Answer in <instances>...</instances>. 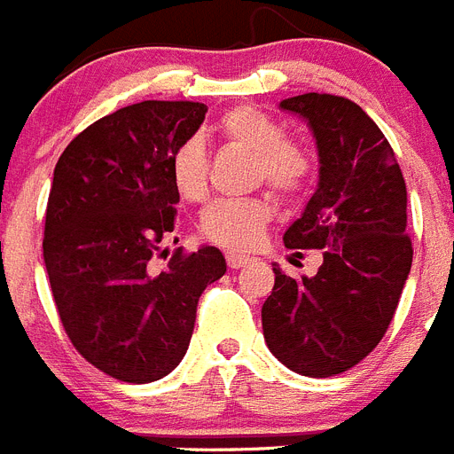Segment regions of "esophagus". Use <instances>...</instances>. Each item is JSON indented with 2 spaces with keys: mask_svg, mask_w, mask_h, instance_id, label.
Returning <instances> with one entry per match:
<instances>
[{
  "mask_svg": "<svg viewBox=\"0 0 454 454\" xmlns=\"http://www.w3.org/2000/svg\"><path fill=\"white\" fill-rule=\"evenodd\" d=\"M226 262L231 270H239V267L249 265V258L247 255H238V254H228L226 255Z\"/></svg>",
  "mask_w": 454,
  "mask_h": 454,
  "instance_id": "1",
  "label": "esophagus"
}]
</instances>
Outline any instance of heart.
I'll use <instances>...</instances> for the list:
<instances>
[{
    "mask_svg": "<svg viewBox=\"0 0 454 454\" xmlns=\"http://www.w3.org/2000/svg\"><path fill=\"white\" fill-rule=\"evenodd\" d=\"M219 134L228 144L251 153L255 180H265L278 194H294L310 176V160L274 118L254 107L231 109L219 121ZM168 178L187 203L207 196V153L200 137H187L168 157ZM274 207L267 199H223L207 205L200 215V235L207 242L232 251L251 254L262 242Z\"/></svg>",
    "mask_w": 454,
    "mask_h": 454,
    "instance_id": "1",
    "label": "heart"
}]
</instances>
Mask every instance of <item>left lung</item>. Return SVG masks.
<instances>
[{"instance_id":"8db88e82","label":"left lung","mask_w":454,"mask_h":454,"mask_svg":"<svg viewBox=\"0 0 454 454\" xmlns=\"http://www.w3.org/2000/svg\"><path fill=\"white\" fill-rule=\"evenodd\" d=\"M278 107L309 123L320 161L317 187L283 244L322 249V267L294 281L271 265L262 333L286 368L333 377L368 356L395 315L413 258L407 184L391 144L356 102L303 93Z\"/></svg>"}]
</instances>
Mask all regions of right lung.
<instances>
[{
  "instance_id": "obj_1",
  "label": "right lung",
  "mask_w": 454,
  "mask_h": 454,
  "mask_svg": "<svg viewBox=\"0 0 454 454\" xmlns=\"http://www.w3.org/2000/svg\"><path fill=\"white\" fill-rule=\"evenodd\" d=\"M205 112L189 100L137 102L77 134L54 167L43 260L59 317L89 364L128 384L178 368L199 297L226 274L207 244L153 267L180 203L168 157Z\"/></svg>"
}]
</instances>
